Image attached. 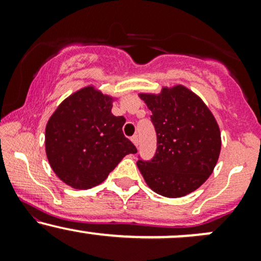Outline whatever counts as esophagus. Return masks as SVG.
Listing matches in <instances>:
<instances>
[{"label": "esophagus", "instance_id": "obj_1", "mask_svg": "<svg viewBox=\"0 0 261 261\" xmlns=\"http://www.w3.org/2000/svg\"><path fill=\"white\" fill-rule=\"evenodd\" d=\"M131 141H133L135 146H139V136H137V135H134V136L131 137Z\"/></svg>", "mask_w": 261, "mask_h": 261}]
</instances>
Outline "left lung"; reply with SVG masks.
<instances>
[{
	"label": "left lung",
	"mask_w": 261,
	"mask_h": 261,
	"mask_svg": "<svg viewBox=\"0 0 261 261\" xmlns=\"http://www.w3.org/2000/svg\"><path fill=\"white\" fill-rule=\"evenodd\" d=\"M152 112L157 149L151 160L139 155L137 167L154 193L180 197L211 175L221 151L220 128L208 108L182 86L158 95L140 94Z\"/></svg>",
	"instance_id": "obj_1"
}]
</instances>
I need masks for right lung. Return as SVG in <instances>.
<instances>
[{"label": "right lung", "mask_w": 261, "mask_h": 261, "mask_svg": "<svg viewBox=\"0 0 261 261\" xmlns=\"http://www.w3.org/2000/svg\"><path fill=\"white\" fill-rule=\"evenodd\" d=\"M112 107V98L87 87L62 101L47 121V160L70 187L100 184L125 155L137 152L122 133L125 118L114 116Z\"/></svg>", "instance_id": "1"}]
</instances>
